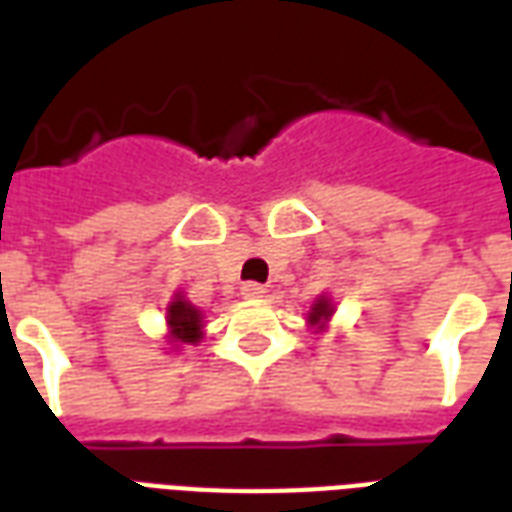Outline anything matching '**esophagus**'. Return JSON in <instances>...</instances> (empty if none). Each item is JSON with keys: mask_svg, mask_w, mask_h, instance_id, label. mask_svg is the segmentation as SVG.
Wrapping results in <instances>:
<instances>
[{"mask_svg": "<svg viewBox=\"0 0 512 512\" xmlns=\"http://www.w3.org/2000/svg\"><path fill=\"white\" fill-rule=\"evenodd\" d=\"M263 293H266V288L257 285V282H244V285H241V296H244V299H260Z\"/></svg>", "mask_w": 512, "mask_h": 512, "instance_id": "obj_1", "label": "esophagus"}]
</instances>
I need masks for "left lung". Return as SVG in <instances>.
Listing matches in <instances>:
<instances>
[{
  "label": "left lung",
  "mask_w": 512,
  "mask_h": 512,
  "mask_svg": "<svg viewBox=\"0 0 512 512\" xmlns=\"http://www.w3.org/2000/svg\"><path fill=\"white\" fill-rule=\"evenodd\" d=\"M329 315H332V304H329V301H326V299H321V301H318V304H315V307H312L310 321H312V323L326 321Z\"/></svg>",
  "instance_id": "left-lung-1"
}]
</instances>
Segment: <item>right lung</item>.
<instances>
[{
  "instance_id": "obj_1",
  "label": "right lung",
  "mask_w": 512,
  "mask_h": 512,
  "mask_svg": "<svg viewBox=\"0 0 512 512\" xmlns=\"http://www.w3.org/2000/svg\"><path fill=\"white\" fill-rule=\"evenodd\" d=\"M167 323L169 329H172V337L178 340V343H197L202 337L200 332V310L197 307H191L189 301L175 299L167 307Z\"/></svg>"
}]
</instances>
